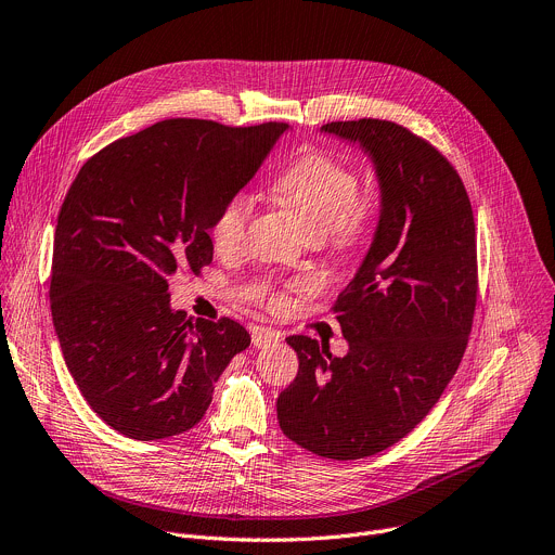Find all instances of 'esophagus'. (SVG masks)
Listing matches in <instances>:
<instances>
[{"mask_svg": "<svg viewBox=\"0 0 555 555\" xmlns=\"http://www.w3.org/2000/svg\"><path fill=\"white\" fill-rule=\"evenodd\" d=\"M279 340H281V336H279V332H274V330L257 327L255 332H251V345L259 347V349H268V347H274Z\"/></svg>", "mask_w": 555, "mask_h": 555, "instance_id": "obj_1", "label": "esophagus"}]
</instances>
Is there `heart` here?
<instances>
[{
	"label": "heart",
	"mask_w": 555,
	"mask_h": 555,
	"mask_svg": "<svg viewBox=\"0 0 555 555\" xmlns=\"http://www.w3.org/2000/svg\"><path fill=\"white\" fill-rule=\"evenodd\" d=\"M274 196L294 215L310 238L323 236L338 247L357 245L372 225V210L357 201L359 179L338 159L310 150L272 183ZM249 198L234 194L215 217L210 236L223 255L236 251L249 223Z\"/></svg>",
	"instance_id": "1"
}]
</instances>
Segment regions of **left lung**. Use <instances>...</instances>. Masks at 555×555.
<instances>
[{"mask_svg":"<svg viewBox=\"0 0 555 555\" xmlns=\"http://www.w3.org/2000/svg\"><path fill=\"white\" fill-rule=\"evenodd\" d=\"M321 132L367 155L380 210L367 255L334 306L347 354L289 336L298 374L276 416L304 449L357 461L405 438L456 374L476 310V225L459 172L408 128L359 119Z\"/></svg>","mask_w":555,"mask_h":555,"instance_id":"1","label":"left lung"}]
</instances>
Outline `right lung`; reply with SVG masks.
Here are the masks:
<instances>
[{
    "mask_svg": "<svg viewBox=\"0 0 555 555\" xmlns=\"http://www.w3.org/2000/svg\"><path fill=\"white\" fill-rule=\"evenodd\" d=\"M287 124L166 119L106 145L73 181L55 228L50 310L92 412L134 440L183 434L249 334L172 310L168 279L212 263L210 230Z\"/></svg>",
    "mask_w": 555,
    "mask_h": 555,
    "instance_id": "1",
    "label": "right lung"
}]
</instances>
